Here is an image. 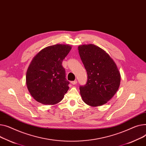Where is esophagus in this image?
Returning a JSON list of instances; mask_svg holds the SVG:
<instances>
[{
    "instance_id": "34e87169",
    "label": "esophagus",
    "mask_w": 146,
    "mask_h": 146,
    "mask_svg": "<svg viewBox=\"0 0 146 146\" xmlns=\"http://www.w3.org/2000/svg\"><path fill=\"white\" fill-rule=\"evenodd\" d=\"M71 84H72V85H75V84H76V83H77V81H76V80H75V81H71Z\"/></svg>"
}]
</instances>
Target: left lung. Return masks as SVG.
Here are the masks:
<instances>
[{"mask_svg":"<svg viewBox=\"0 0 146 146\" xmlns=\"http://www.w3.org/2000/svg\"><path fill=\"white\" fill-rule=\"evenodd\" d=\"M87 72L86 85L80 87L82 101L91 107L106 104L118 91L121 81L118 68L108 54L94 44L78 47Z\"/></svg>","mask_w":146,"mask_h":146,"instance_id":"8db88e82","label":"left lung"}]
</instances>
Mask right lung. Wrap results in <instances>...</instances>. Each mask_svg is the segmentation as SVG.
Here are the masks:
<instances>
[{
    "label": "right lung",
    "mask_w": 146,
    "mask_h": 146,
    "mask_svg": "<svg viewBox=\"0 0 146 146\" xmlns=\"http://www.w3.org/2000/svg\"><path fill=\"white\" fill-rule=\"evenodd\" d=\"M72 46L56 44L47 46L33 57L26 75L27 88L33 99L44 105H54L67 92L69 81L65 78L63 59Z\"/></svg>",
    "instance_id": "right-lung-1"
}]
</instances>
